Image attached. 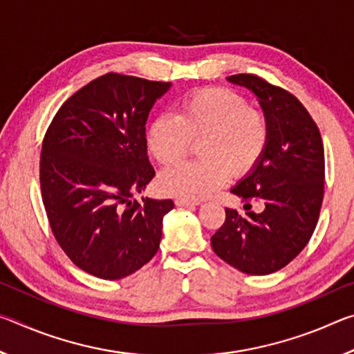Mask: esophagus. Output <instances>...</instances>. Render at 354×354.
<instances>
[{
    "mask_svg": "<svg viewBox=\"0 0 354 354\" xmlns=\"http://www.w3.org/2000/svg\"><path fill=\"white\" fill-rule=\"evenodd\" d=\"M175 203H176V206H195V205H200L198 200H187V198H176Z\"/></svg>",
    "mask_w": 354,
    "mask_h": 354,
    "instance_id": "obj_1",
    "label": "esophagus"
}]
</instances>
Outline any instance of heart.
Wrapping results in <instances>:
<instances>
[{
	"label": "heart",
	"mask_w": 354,
	"mask_h": 354,
	"mask_svg": "<svg viewBox=\"0 0 354 354\" xmlns=\"http://www.w3.org/2000/svg\"><path fill=\"white\" fill-rule=\"evenodd\" d=\"M196 140L201 159L167 169L159 178L165 194L203 198L220 189L231 171L237 176L248 173L266 153L270 124L241 93L209 87L185 95L176 115L154 117L145 134L149 154L162 165L181 160Z\"/></svg>",
	"instance_id": "1"
}]
</instances>
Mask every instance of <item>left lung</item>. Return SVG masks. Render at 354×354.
<instances>
[{"mask_svg":"<svg viewBox=\"0 0 354 354\" xmlns=\"http://www.w3.org/2000/svg\"><path fill=\"white\" fill-rule=\"evenodd\" d=\"M227 81L256 95L270 140L259 162L231 189L247 201V212L226 207L211 245L237 270L268 274L295 259L313 236L325 189V151L319 127L295 95L256 75H232ZM250 201H259L263 212H250Z\"/></svg>","mask_w":354,"mask_h":354,"instance_id":"8db88e82","label":"left lung"}]
</instances>
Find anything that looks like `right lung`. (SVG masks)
Returning <instances> with one entry per match:
<instances>
[{"instance_id": "obj_1", "label": "right lung", "mask_w": 354, "mask_h": 354, "mask_svg": "<svg viewBox=\"0 0 354 354\" xmlns=\"http://www.w3.org/2000/svg\"><path fill=\"white\" fill-rule=\"evenodd\" d=\"M170 82L106 73L65 101L46 129L40 189L59 247L101 279L129 277L153 259L171 200H133L156 175L145 123Z\"/></svg>"}]
</instances>
